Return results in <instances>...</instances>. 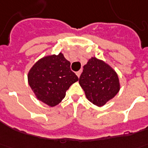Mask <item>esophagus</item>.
<instances>
[{
  "label": "esophagus",
  "instance_id": "1",
  "mask_svg": "<svg viewBox=\"0 0 148 148\" xmlns=\"http://www.w3.org/2000/svg\"><path fill=\"white\" fill-rule=\"evenodd\" d=\"M82 71L81 70V71H77V73H76V74H77V77H80V75H81V74H82Z\"/></svg>",
  "mask_w": 148,
  "mask_h": 148
}]
</instances>
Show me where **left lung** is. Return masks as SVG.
<instances>
[{
  "instance_id": "left-lung-1",
  "label": "left lung",
  "mask_w": 148,
  "mask_h": 148,
  "mask_svg": "<svg viewBox=\"0 0 148 148\" xmlns=\"http://www.w3.org/2000/svg\"><path fill=\"white\" fill-rule=\"evenodd\" d=\"M79 84L86 98L93 104L102 107L114 98L120 89L118 74L110 66L92 57L83 66Z\"/></svg>"
}]
</instances>
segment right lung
Listing matches in <instances>:
<instances>
[{"label":"right lung","instance_id":"obj_1","mask_svg":"<svg viewBox=\"0 0 148 148\" xmlns=\"http://www.w3.org/2000/svg\"><path fill=\"white\" fill-rule=\"evenodd\" d=\"M78 77L71 70V63L60 52L47 56L33 66L28 73V83L38 99L55 107Z\"/></svg>","mask_w":148,"mask_h":148}]
</instances>
